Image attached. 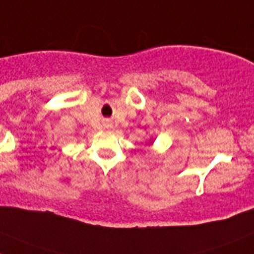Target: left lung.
I'll use <instances>...</instances> for the list:
<instances>
[{
  "label": "left lung",
  "instance_id": "8db88e82",
  "mask_svg": "<svg viewBox=\"0 0 254 254\" xmlns=\"http://www.w3.org/2000/svg\"><path fill=\"white\" fill-rule=\"evenodd\" d=\"M153 143V140L152 139H151V144H152Z\"/></svg>",
  "mask_w": 254,
  "mask_h": 254
}]
</instances>
